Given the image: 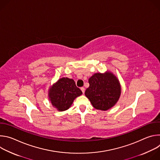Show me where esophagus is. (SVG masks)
I'll return each instance as SVG.
<instances>
[{"label":"esophagus","instance_id":"obj_1","mask_svg":"<svg viewBox=\"0 0 160 160\" xmlns=\"http://www.w3.org/2000/svg\"><path fill=\"white\" fill-rule=\"evenodd\" d=\"M80 89H81V90L82 91L83 94H84V92H85V88H84L83 87H81V88H80Z\"/></svg>","mask_w":160,"mask_h":160}]
</instances>
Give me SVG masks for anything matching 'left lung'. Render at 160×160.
Here are the masks:
<instances>
[{
    "mask_svg": "<svg viewBox=\"0 0 160 160\" xmlns=\"http://www.w3.org/2000/svg\"><path fill=\"white\" fill-rule=\"evenodd\" d=\"M85 96L97 109L106 111L115 105L121 94L119 81L111 73H96L88 79Z\"/></svg>",
    "mask_w": 160,
    "mask_h": 160,
    "instance_id": "obj_1",
    "label": "left lung"
}]
</instances>
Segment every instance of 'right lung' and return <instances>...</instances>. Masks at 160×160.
<instances>
[{
	"instance_id": "right-lung-1",
	"label": "right lung",
	"mask_w": 160,
	"mask_h": 160,
	"mask_svg": "<svg viewBox=\"0 0 160 160\" xmlns=\"http://www.w3.org/2000/svg\"><path fill=\"white\" fill-rule=\"evenodd\" d=\"M82 94L73 80L62 78L49 90V96L52 104L59 111H65L72 104L74 99Z\"/></svg>"
}]
</instances>
